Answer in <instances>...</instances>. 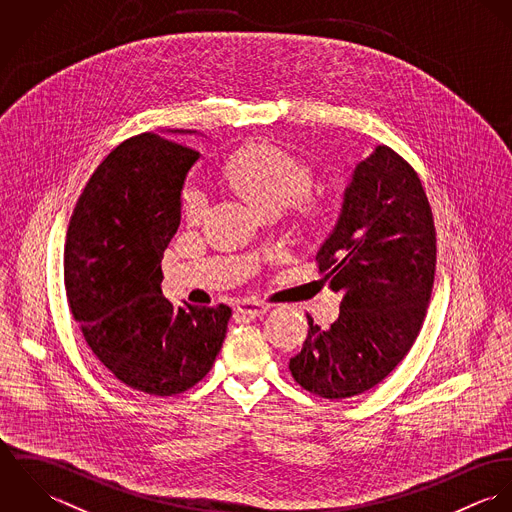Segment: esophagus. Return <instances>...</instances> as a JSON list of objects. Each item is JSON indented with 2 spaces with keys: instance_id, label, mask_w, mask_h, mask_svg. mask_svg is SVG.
<instances>
[{
  "instance_id": "34e87169",
  "label": "esophagus",
  "mask_w": 512,
  "mask_h": 512,
  "mask_svg": "<svg viewBox=\"0 0 512 512\" xmlns=\"http://www.w3.org/2000/svg\"><path fill=\"white\" fill-rule=\"evenodd\" d=\"M236 309L248 317H260L264 315L268 309H270V303L266 301H260V299H254V297H248V299H240L236 303Z\"/></svg>"
}]
</instances>
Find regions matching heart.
<instances>
[{
  "mask_svg": "<svg viewBox=\"0 0 512 512\" xmlns=\"http://www.w3.org/2000/svg\"><path fill=\"white\" fill-rule=\"evenodd\" d=\"M224 175L230 185L260 213L282 209L307 191L309 171L282 147L252 142L238 147L224 163ZM183 217L193 224L209 213V195L201 185H189L181 197Z\"/></svg>",
  "mask_w": 512,
  "mask_h": 512,
  "instance_id": "heart-1",
  "label": "heart"
}]
</instances>
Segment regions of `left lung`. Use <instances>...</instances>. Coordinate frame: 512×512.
Masks as SVG:
<instances>
[{"mask_svg":"<svg viewBox=\"0 0 512 512\" xmlns=\"http://www.w3.org/2000/svg\"><path fill=\"white\" fill-rule=\"evenodd\" d=\"M319 270L343 295L339 317L290 359L305 390L343 400L384 380L414 345L434 284L436 228L416 171L388 146L349 169L339 215L317 250Z\"/></svg>","mask_w":512,"mask_h":512,"instance_id":"8db88e82","label":"left lung"}]
</instances>
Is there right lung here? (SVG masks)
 Instances as JSON below:
<instances>
[{
  "label": "right lung",
  "mask_w": 512,
  "mask_h": 512,
  "mask_svg": "<svg viewBox=\"0 0 512 512\" xmlns=\"http://www.w3.org/2000/svg\"><path fill=\"white\" fill-rule=\"evenodd\" d=\"M187 130L142 134L116 147L74 207L65 288L82 335L120 382L151 396L195 386L215 363L228 305L175 307L161 295V260L181 224V197L199 151Z\"/></svg>",
  "instance_id": "1"
}]
</instances>
